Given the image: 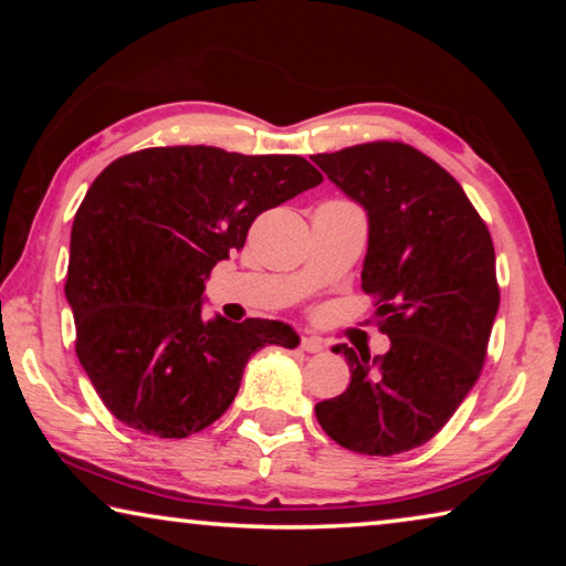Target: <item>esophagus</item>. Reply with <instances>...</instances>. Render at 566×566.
I'll use <instances>...</instances> for the list:
<instances>
[{"mask_svg": "<svg viewBox=\"0 0 566 566\" xmlns=\"http://www.w3.org/2000/svg\"><path fill=\"white\" fill-rule=\"evenodd\" d=\"M300 347H302L304 352H310V354H319V352L324 349V344H322L319 337H302Z\"/></svg>", "mask_w": 566, "mask_h": 566, "instance_id": "obj_1", "label": "esophagus"}]
</instances>
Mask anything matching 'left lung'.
Wrapping results in <instances>:
<instances>
[{"mask_svg": "<svg viewBox=\"0 0 566 566\" xmlns=\"http://www.w3.org/2000/svg\"><path fill=\"white\" fill-rule=\"evenodd\" d=\"M314 165L367 209L361 290L375 296L389 352L337 344L349 387L314 415L334 442L391 457L429 442L482 375L500 310L492 234L459 181L401 142H367Z\"/></svg>", "mask_w": 566, "mask_h": 566, "instance_id": "obj_1", "label": "left lung"}]
</instances>
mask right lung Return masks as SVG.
Returning a JSON list of instances; mask_svg holds the SVG:
<instances>
[{"label": "right lung", "mask_w": 566, "mask_h": 566, "mask_svg": "<svg viewBox=\"0 0 566 566\" xmlns=\"http://www.w3.org/2000/svg\"><path fill=\"white\" fill-rule=\"evenodd\" d=\"M296 155L151 147L114 159L74 214L64 294L76 357L114 417L181 439L232 405L266 344L294 349L284 322L205 319V280L266 209L317 187Z\"/></svg>", "instance_id": "obj_1"}]
</instances>
